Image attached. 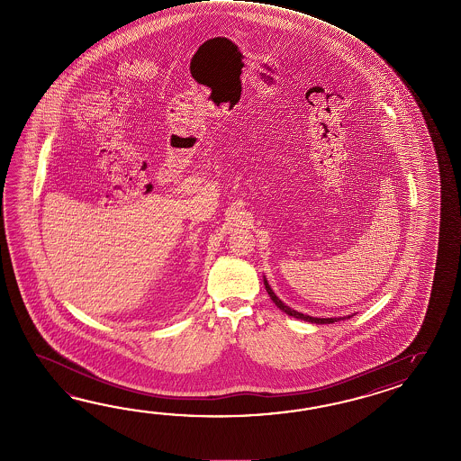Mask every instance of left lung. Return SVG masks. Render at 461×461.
I'll return each mask as SVG.
<instances>
[{"instance_id":"left-lung-1","label":"left lung","mask_w":461,"mask_h":461,"mask_svg":"<svg viewBox=\"0 0 461 461\" xmlns=\"http://www.w3.org/2000/svg\"><path fill=\"white\" fill-rule=\"evenodd\" d=\"M264 285L265 290H267V294H270V298H272V302H274L282 312L288 314V316H294V318H298V320H303V321H308V323H316V324H330L334 323V321H341V320H346V318H351L353 314H349V316H344V318H314V316H310V314L300 313V312H296V310H292L290 306H286V304L274 294V290L270 288V285L267 282V278L264 276Z\"/></svg>"}]
</instances>
